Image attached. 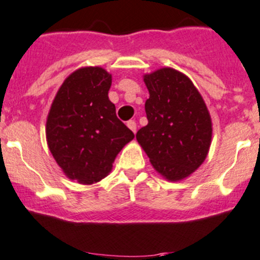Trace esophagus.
Returning <instances> with one entry per match:
<instances>
[{"mask_svg":"<svg viewBox=\"0 0 260 260\" xmlns=\"http://www.w3.org/2000/svg\"><path fill=\"white\" fill-rule=\"evenodd\" d=\"M127 127L129 128V129L132 131L133 133L137 132V124H136L135 120H128V122H127Z\"/></svg>","mask_w":260,"mask_h":260,"instance_id":"esophagus-1","label":"esophagus"}]
</instances>
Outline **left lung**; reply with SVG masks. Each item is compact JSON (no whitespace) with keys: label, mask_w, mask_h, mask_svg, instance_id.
Masks as SVG:
<instances>
[{"label":"left lung","mask_w":260,"mask_h":260,"mask_svg":"<svg viewBox=\"0 0 260 260\" xmlns=\"http://www.w3.org/2000/svg\"><path fill=\"white\" fill-rule=\"evenodd\" d=\"M149 98L148 124L136 135L153 169L177 182L192 175L205 161L212 137L209 109L187 75L161 68L143 75Z\"/></svg>","instance_id":"1"}]
</instances>
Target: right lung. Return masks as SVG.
<instances>
[{"mask_svg":"<svg viewBox=\"0 0 260 260\" xmlns=\"http://www.w3.org/2000/svg\"><path fill=\"white\" fill-rule=\"evenodd\" d=\"M112 74L101 67L73 72L57 90L46 119V142L65 176L81 185L99 182L132 131L115 115L109 101Z\"/></svg>","mask_w":260,"mask_h":260,"instance_id":"right-lung-1","label":"right lung"}]
</instances>
